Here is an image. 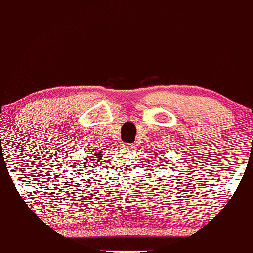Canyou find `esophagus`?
Returning a JSON list of instances; mask_svg holds the SVG:
<instances>
[{
	"label": "esophagus",
	"mask_w": 253,
	"mask_h": 253,
	"mask_svg": "<svg viewBox=\"0 0 253 253\" xmlns=\"http://www.w3.org/2000/svg\"><path fill=\"white\" fill-rule=\"evenodd\" d=\"M121 147L124 148V150H130L131 151V150H133V148L136 146H134L133 144H122V145H121Z\"/></svg>",
	"instance_id": "34e87169"
}]
</instances>
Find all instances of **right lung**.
I'll use <instances>...</instances> for the list:
<instances>
[{"label":"right lung","mask_w":253,"mask_h":253,"mask_svg":"<svg viewBox=\"0 0 253 253\" xmlns=\"http://www.w3.org/2000/svg\"><path fill=\"white\" fill-rule=\"evenodd\" d=\"M101 159H102V152L100 150L99 152H94V153H88V157L84 158V161H86V164L84 165V169L87 167H93L94 164H100V160H101Z\"/></svg>","instance_id":"obj_1"}]
</instances>
